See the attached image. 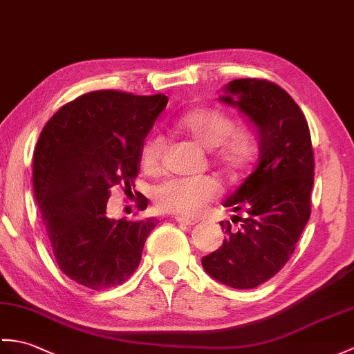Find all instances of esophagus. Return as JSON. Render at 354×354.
Instances as JSON below:
<instances>
[{
    "label": "esophagus",
    "mask_w": 354,
    "mask_h": 354,
    "mask_svg": "<svg viewBox=\"0 0 354 354\" xmlns=\"http://www.w3.org/2000/svg\"><path fill=\"white\" fill-rule=\"evenodd\" d=\"M176 221L180 225H187V226H193L197 223L196 218H188V217H180V216L176 217Z\"/></svg>",
    "instance_id": "esophagus-1"
}]
</instances>
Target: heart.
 <instances>
[{
    "label": "heart",
    "mask_w": 354,
    "mask_h": 354,
    "mask_svg": "<svg viewBox=\"0 0 354 354\" xmlns=\"http://www.w3.org/2000/svg\"><path fill=\"white\" fill-rule=\"evenodd\" d=\"M183 131L197 145L216 150V160L227 171H240L250 162L254 153V138L249 131H234L235 120L216 106H199L180 114L176 120ZM162 138L149 136L140 146L138 162L147 174L161 166ZM218 184L211 176L171 178L153 188V202L162 212L196 216L207 203L216 199Z\"/></svg>",
    "instance_id": "b5f03b06"
}]
</instances>
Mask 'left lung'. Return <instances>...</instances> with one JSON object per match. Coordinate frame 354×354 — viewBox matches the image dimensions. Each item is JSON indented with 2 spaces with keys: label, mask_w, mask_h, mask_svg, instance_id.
<instances>
[{
  "label": "left lung",
  "mask_w": 354,
  "mask_h": 354,
  "mask_svg": "<svg viewBox=\"0 0 354 354\" xmlns=\"http://www.w3.org/2000/svg\"><path fill=\"white\" fill-rule=\"evenodd\" d=\"M218 100L240 110L259 137V161L223 202L244 217L223 245L202 258L205 271L235 290L267 282L292 254L310 216L314 151L305 114L282 87L267 80L241 78L226 84Z\"/></svg>",
  "instance_id": "obj_1"
}]
</instances>
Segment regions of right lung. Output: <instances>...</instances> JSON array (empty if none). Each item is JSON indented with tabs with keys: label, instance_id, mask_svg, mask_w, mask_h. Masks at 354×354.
I'll return each instance as SVG.
<instances>
[{
	"label": "right lung",
	"instance_id": "obj_1",
	"mask_svg": "<svg viewBox=\"0 0 354 354\" xmlns=\"http://www.w3.org/2000/svg\"><path fill=\"white\" fill-rule=\"evenodd\" d=\"M167 96L96 90L63 105L48 120L32 155V187L53 253L63 273L100 291L120 285L142 259L157 218L114 220V185L131 190L138 151ZM147 199L137 197V208Z\"/></svg>",
	"mask_w": 354,
	"mask_h": 354
}]
</instances>
